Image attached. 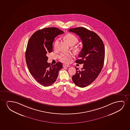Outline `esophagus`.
Instances as JSON below:
<instances>
[{
	"label": "esophagus",
	"mask_w": 130,
	"mask_h": 130,
	"mask_svg": "<svg viewBox=\"0 0 130 130\" xmlns=\"http://www.w3.org/2000/svg\"><path fill=\"white\" fill-rule=\"evenodd\" d=\"M63 68H65V67H70V66H69V65H65V64H63Z\"/></svg>",
	"instance_id": "esophagus-1"
}]
</instances>
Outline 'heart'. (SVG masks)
I'll use <instances>...</instances> for the list:
<instances>
[{
	"label": "heart",
	"instance_id": "b5f03b06",
	"mask_svg": "<svg viewBox=\"0 0 130 130\" xmlns=\"http://www.w3.org/2000/svg\"><path fill=\"white\" fill-rule=\"evenodd\" d=\"M64 39L70 46L74 45L75 44H76L78 41V38L74 35L71 33H68L66 34V35L64 36ZM59 39H58L54 42V46L55 48H57L58 45L59 43ZM74 49L76 51H78L79 50V47L78 46H75ZM72 57L73 56L71 54L67 53L61 54L59 56V58L60 60L62 62L65 63H69L70 62Z\"/></svg>",
	"mask_w": 130,
	"mask_h": 130
}]
</instances>
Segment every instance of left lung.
I'll return each mask as SVG.
<instances>
[{
	"label": "left lung",
	"instance_id": "left-lung-1",
	"mask_svg": "<svg viewBox=\"0 0 130 130\" xmlns=\"http://www.w3.org/2000/svg\"><path fill=\"white\" fill-rule=\"evenodd\" d=\"M70 32L78 35L83 47L76 60L84 64L81 70L75 67L76 73L72 77L73 83L80 87H84L94 81L103 67L105 58V47L101 39L95 32L83 27L70 29Z\"/></svg>",
	"mask_w": 130,
	"mask_h": 130
}]
</instances>
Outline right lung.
I'll list each match as a JSON object with an SVG mask.
<instances>
[{"instance_id":"add662e5","label":"right lung","mask_w":130,"mask_h":130,"mask_svg":"<svg viewBox=\"0 0 130 130\" xmlns=\"http://www.w3.org/2000/svg\"><path fill=\"white\" fill-rule=\"evenodd\" d=\"M64 32L56 27H47L36 31L27 45L25 58L31 75L44 87L52 85L56 81L62 64L59 62L50 65L46 55L52 52L53 42L57 36Z\"/></svg>"}]
</instances>
